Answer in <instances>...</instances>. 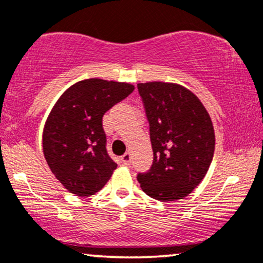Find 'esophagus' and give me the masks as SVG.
<instances>
[{
    "label": "esophagus",
    "instance_id": "1",
    "mask_svg": "<svg viewBox=\"0 0 263 263\" xmlns=\"http://www.w3.org/2000/svg\"><path fill=\"white\" fill-rule=\"evenodd\" d=\"M121 162L123 164H126V165H129V164H131V153H129V152L123 154L121 157Z\"/></svg>",
    "mask_w": 263,
    "mask_h": 263
}]
</instances>
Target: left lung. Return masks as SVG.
I'll use <instances>...</instances> for the list:
<instances>
[{"instance_id": "1", "label": "left lung", "mask_w": 263, "mask_h": 263, "mask_svg": "<svg viewBox=\"0 0 263 263\" xmlns=\"http://www.w3.org/2000/svg\"><path fill=\"white\" fill-rule=\"evenodd\" d=\"M149 121L153 165L137 180L149 197L181 200L204 179L216 136L211 116L191 90L170 82L138 83Z\"/></svg>"}]
</instances>
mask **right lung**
I'll list each match as a JSON object with an SVG mask.
<instances>
[{
	"instance_id": "right-lung-1",
	"label": "right lung",
	"mask_w": 263,
	"mask_h": 263,
	"mask_svg": "<svg viewBox=\"0 0 263 263\" xmlns=\"http://www.w3.org/2000/svg\"><path fill=\"white\" fill-rule=\"evenodd\" d=\"M135 90L126 82L89 78L59 98L43 131V152L55 178L81 197L97 194L118 167L107 154L103 116Z\"/></svg>"
}]
</instances>
